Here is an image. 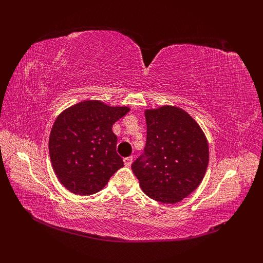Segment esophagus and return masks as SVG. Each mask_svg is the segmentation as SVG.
<instances>
[{
    "mask_svg": "<svg viewBox=\"0 0 263 263\" xmlns=\"http://www.w3.org/2000/svg\"><path fill=\"white\" fill-rule=\"evenodd\" d=\"M124 163L127 166H130V164L133 163V157H126V158H124Z\"/></svg>",
    "mask_w": 263,
    "mask_h": 263,
    "instance_id": "esophagus-1",
    "label": "esophagus"
}]
</instances>
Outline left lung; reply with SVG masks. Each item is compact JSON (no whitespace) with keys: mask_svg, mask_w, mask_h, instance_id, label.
Listing matches in <instances>:
<instances>
[{"mask_svg":"<svg viewBox=\"0 0 263 263\" xmlns=\"http://www.w3.org/2000/svg\"><path fill=\"white\" fill-rule=\"evenodd\" d=\"M145 153L132 164L140 187L153 200L176 204L201 184L210 160L209 142L195 119L172 105L145 110Z\"/></svg>","mask_w":263,"mask_h":263,"instance_id":"left-lung-1","label":"left lung"}]
</instances>
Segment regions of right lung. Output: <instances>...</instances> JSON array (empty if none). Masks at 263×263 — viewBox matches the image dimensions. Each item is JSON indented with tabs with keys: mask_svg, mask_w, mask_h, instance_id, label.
Wrapping results in <instances>:
<instances>
[{
	"mask_svg": "<svg viewBox=\"0 0 263 263\" xmlns=\"http://www.w3.org/2000/svg\"><path fill=\"white\" fill-rule=\"evenodd\" d=\"M129 110L128 106L86 100L55 118L49 136V156L54 174L71 193H98L123 168L112 127Z\"/></svg>",
	"mask_w": 263,
	"mask_h": 263,
	"instance_id": "right-lung-1",
	"label": "right lung"
}]
</instances>
